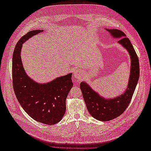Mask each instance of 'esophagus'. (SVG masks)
I'll list each match as a JSON object with an SVG mask.
<instances>
[{"label":"esophagus","instance_id":"1","mask_svg":"<svg viewBox=\"0 0 151 151\" xmlns=\"http://www.w3.org/2000/svg\"><path fill=\"white\" fill-rule=\"evenodd\" d=\"M74 77L75 79L77 80H80L82 77H83V72L80 69H77L75 70L74 73Z\"/></svg>","mask_w":151,"mask_h":151}]
</instances>
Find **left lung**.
Masks as SVG:
<instances>
[{
  "instance_id": "obj_1",
  "label": "left lung",
  "mask_w": 151,
  "mask_h": 151,
  "mask_svg": "<svg viewBox=\"0 0 151 151\" xmlns=\"http://www.w3.org/2000/svg\"><path fill=\"white\" fill-rule=\"evenodd\" d=\"M118 43L122 45L129 53L131 60L129 83L125 91L118 96L106 99L96 93L85 82H82L80 88L83 95L86 107L90 115L95 119L106 122L115 119L124 112L129 106L139 78V62L138 57L130 40L119 29H106Z\"/></svg>"
}]
</instances>
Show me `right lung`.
I'll list each match as a JSON object with an SVG mask.
<instances>
[{
    "mask_svg": "<svg viewBox=\"0 0 151 151\" xmlns=\"http://www.w3.org/2000/svg\"><path fill=\"white\" fill-rule=\"evenodd\" d=\"M43 31H29L17 43L12 55V84L18 101L29 116L38 122L54 125L65 113L66 98L73 86L72 73L39 84L26 74L21 57L22 43Z\"/></svg>",
    "mask_w": 151,
    "mask_h": 151,
    "instance_id": "obj_1",
    "label": "right lung"
}]
</instances>
